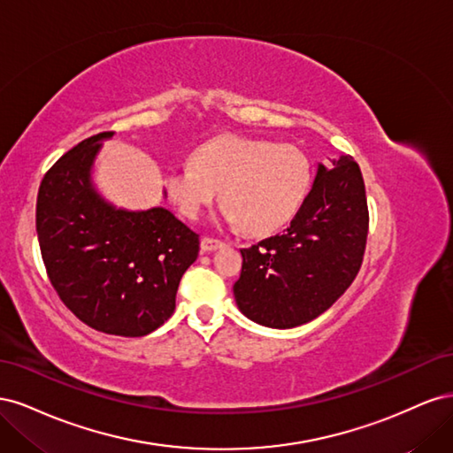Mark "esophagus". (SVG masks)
Returning a JSON list of instances; mask_svg holds the SVG:
<instances>
[{"label":"esophagus","mask_w":453,"mask_h":453,"mask_svg":"<svg viewBox=\"0 0 453 453\" xmlns=\"http://www.w3.org/2000/svg\"><path fill=\"white\" fill-rule=\"evenodd\" d=\"M223 242L221 240H215V238H202V242H200V248H202V251L203 253H210V251H215L217 248H223Z\"/></svg>","instance_id":"obj_1"}]
</instances>
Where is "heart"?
<instances>
[{"label": "heart", "mask_w": 453, "mask_h": 453, "mask_svg": "<svg viewBox=\"0 0 453 453\" xmlns=\"http://www.w3.org/2000/svg\"><path fill=\"white\" fill-rule=\"evenodd\" d=\"M310 183L311 164L303 149L238 134L200 145L190 164L164 173V188L183 217L196 219L221 190L223 217L255 236L289 223Z\"/></svg>", "instance_id": "1"}]
</instances>
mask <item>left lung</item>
Wrapping results in <instances>:
<instances>
[{
    "instance_id": "left-lung-1",
    "label": "left lung",
    "mask_w": 453,
    "mask_h": 453,
    "mask_svg": "<svg viewBox=\"0 0 453 453\" xmlns=\"http://www.w3.org/2000/svg\"><path fill=\"white\" fill-rule=\"evenodd\" d=\"M368 208L359 164H318L313 185L285 232L242 251L234 283L240 311L272 328L318 318L346 293L361 268Z\"/></svg>"
}]
</instances>
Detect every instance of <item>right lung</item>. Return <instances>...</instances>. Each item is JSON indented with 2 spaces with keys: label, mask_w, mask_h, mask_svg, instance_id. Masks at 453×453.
I'll return each mask as SVG.
<instances>
[{
  "label": "right lung",
  "mask_w": 453,
  "mask_h": 453,
  "mask_svg": "<svg viewBox=\"0 0 453 453\" xmlns=\"http://www.w3.org/2000/svg\"><path fill=\"white\" fill-rule=\"evenodd\" d=\"M109 138L113 132L83 140L45 173L35 228L62 303L96 331L138 338L173 313L200 240L166 208L128 211L98 195L92 166Z\"/></svg>",
  "instance_id": "1"
}]
</instances>
